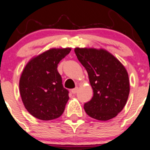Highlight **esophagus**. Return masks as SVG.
<instances>
[{"mask_svg":"<svg viewBox=\"0 0 150 150\" xmlns=\"http://www.w3.org/2000/svg\"><path fill=\"white\" fill-rule=\"evenodd\" d=\"M77 91H78V88H77V87H76V88H74V89L71 90V93H72L73 94L76 93V92H77Z\"/></svg>","mask_w":150,"mask_h":150,"instance_id":"1","label":"esophagus"}]
</instances>
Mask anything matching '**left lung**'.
<instances>
[{
	"label": "left lung",
	"mask_w": 150,
	"mask_h": 150,
	"mask_svg": "<svg viewBox=\"0 0 150 150\" xmlns=\"http://www.w3.org/2000/svg\"><path fill=\"white\" fill-rule=\"evenodd\" d=\"M78 59L85 67L93 91L91 101L84 105L91 118L108 121L123 110L129 93L128 74L125 66L105 49H74Z\"/></svg>",
	"instance_id": "left-lung-1"
}]
</instances>
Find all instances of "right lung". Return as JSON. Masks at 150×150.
Instances as JSON below:
<instances>
[{
  "label": "right lung",
  "mask_w": 150,
  "mask_h": 150,
  "mask_svg": "<svg viewBox=\"0 0 150 150\" xmlns=\"http://www.w3.org/2000/svg\"><path fill=\"white\" fill-rule=\"evenodd\" d=\"M71 50L51 48L32 58L23 71L19 82L21 99L27 111L37 119H57L65 110L69 92L62 85L57 65Z\"/></svg>",
  "instance_id": "obj_1"
}]
</instances>
